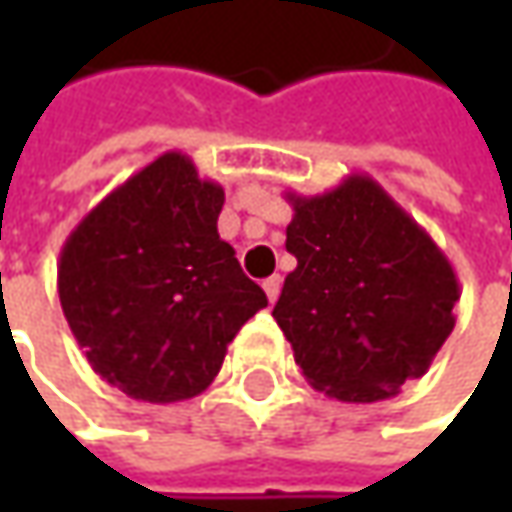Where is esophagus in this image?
Wrapping results in <instances>:
<instances>
[{"instance_id":"34e87169","label":"esophagus","mask_w":512,"mask_h":512,"mask_svg":"<svg viewBox=\"0 0 512 512\" xmlns=\"http://www.w3.org/2000/svg\"><path fill=\"white\" fill-rule=\"evenodd\" d=\"M265 293H267V299L270 302H276L279 299V290H282V276L276 273V276H270V279H265Z\"/></svg>"}]
</instances>
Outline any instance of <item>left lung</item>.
I'll return each mask as SVG.
<instances>
[{
	"label": "left lung",
	"instance_id": "1",
	"mask_svg": "<svg viewBox=\"0 0 512 512\" xmlns=\"http://www.w3.org/2000/svg\"><path fill=\"white\" fill-rule=\"evenodd\" d=\"M296 256L273 307L305 379L330 399H390L427 373L462 290L442 247L367 173L319 196L287 193Z\"/></svg>",
	"mask_w": 512,
	"mask_h": 512
}]
</instances>
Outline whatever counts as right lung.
<instances>
[{
	"instance_id": "1",
	"label": "right lung",
	"mask_w": 512,
	"mask_h": 512,
	"mask_svg": "<svg viewBox=\"0 0 512 512\" xmlns=\"http://www.w3.org/2000/svg\"><path fill=\"white\" fill-rule=\"evenodd\" d=\"M222 185L168 150L110 190L59 253V302L102 379L130 399L185 402L267 296L219 239Z\"/></svg>"
}]
</instances>
